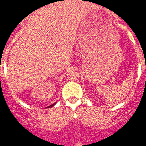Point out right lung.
I'll list each match as a JSON object with an SVG mask.
<instances>
[{
  "label": "right lung",
  "mask_w": 146,
  "mask_h": 146,
  "mask_svg": "<svg viewBox=\"0 0 146 146\" xmlns=\"http://www.w3.org/2000/svg\"><path fill=\"white\" fill-rule=\"evenodd\" d=\"M55 104H56V103H54V104H52V105H50V106H48V107H47V108H52V106H53V105H54Z\"/></svg>",
  "instance_id": "obj_1"
}]
</instances>
